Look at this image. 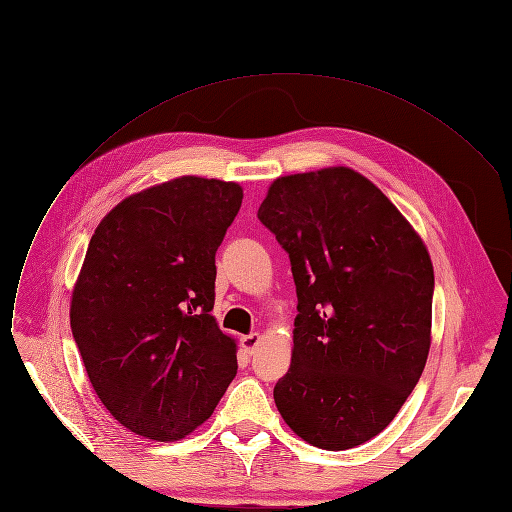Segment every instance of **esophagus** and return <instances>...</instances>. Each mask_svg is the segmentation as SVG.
Here are the masks:
<instances>
[{"label": "esophagus", "instance_id": "1", "mask_svg": "<svg viewBox=\"0 0 512 512\" xmlns=\"http://www.w3.org/2000/svg\"><path fill=\"white\" fill-rule=\"evenodd\" d=\"M258 343H260V335H258V333H250V335L242 337V345H244V349H246L248 353H252V351L258 347Z\"/></svg>", "mask_w": 512, "mask_h": 512}]
</instances>
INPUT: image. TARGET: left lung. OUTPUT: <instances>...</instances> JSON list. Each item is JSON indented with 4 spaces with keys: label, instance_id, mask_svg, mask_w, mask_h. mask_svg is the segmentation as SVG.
<instances>
[{
    "label": "left lung",
    "instance_id": "1",
    "mask_svg": "<svg viewBox=\"0 0 512 512\" xmlns=\"http://www.w3.org/2000/svg\"><path fill=\"white\" fill-rule=\"evenodd\" d=\"M258 219L289 254L297 291L277 409L318 448L364 444L393 422L428 359L434 268L422 237L347 167L275 179Z\"/></svg>",
    "mask_w": 512,
    "mask_h": 512
}]
</instances>
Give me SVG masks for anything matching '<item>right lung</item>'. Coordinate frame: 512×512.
Wrapping results in <instances>:
<instances>
[{"label":"right lung","mask_w":512,"mask_h":512,"mask_svg":"<svg viewBox=\"0 0 512 512\" xmlns=\"http://www.w3.org/2000/svg\"><path fill=\"white\" fill-rule=\"evenodd\" d=\"M242 188L177 177L119 202L90 237L70 324L97 397L119 424L179 440L237 374L215 316V254Z\"/></svg>","instance_id":"right-lung-1"}]
</instances>
